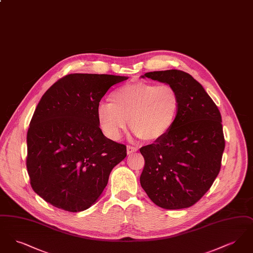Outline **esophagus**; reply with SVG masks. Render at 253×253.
<instances>
[{
	"mask_svg": "<svg viewBox=\"0 0 253 253\" xmlns=\"http://www.w3.org/2000/svg\"><path fill=\"white\" fill-rule=\"evenodd\" d=\"M137 151V148H135V147H132V146H127V154L128 155H131L132 153H134V152H136Z\"/></svg>",
	"mask_w": 253,
	"mask_h": 253,
	"instance_id": "1",
	"label": "esophagus"
}]
</instances>
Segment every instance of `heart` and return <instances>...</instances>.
Here are the masks:
<instances>
[{
    "label": "heart",
    "mask_w": 253,
    "mask_h": 253,
    "mask_svg": "<svg viewBox=\"0 0 253 253\" xmlns=\"http://www.w3.org/2000/svg\"><path fill=\"white\" fill-rule=\"evenodd\" d=\"M109 100L111 103L98 104L96 118L102 132L112 140L121 138L128 120L135 136L158 140L173 127L180 106L172 86L147 83L123 85L110 94Z\"/></svg>",
    "instance_id": "b5f03b06"
}]
</instances>
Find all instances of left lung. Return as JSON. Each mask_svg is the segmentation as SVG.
Returning <instances> with one entry per match:
<instances>
[{
	"instance_id": "1",
	"label": "left lung",
	"mask_w": 253,
	"mask_h": 253,
	"mask_svg": "<svg viewBox=\"0 0 253 253\" xmlns=\"http://www.w3.org/2000/svg\"><path fill=\"white\" fill-rule=\"evenodd\" d=\"M141 78L172 86L180 100L170 131L140 149L145 159L141 187L160 208H189L210 190L220 171L225 149L221 114L203 86L188 73L171 69L146 73Z\"/></svg>"
}]
</instances>
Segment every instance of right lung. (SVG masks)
I'll list each match as a JSON object with an SVG mask.
<instances>
[{"label":"right lung","instance_id":"add662e5","mask_svg":"<svg viewBox=\"0 0 253 253\" xmlns=\"http://www.w3.org/2000/svg\"><path fill=\"white\" fill-rule=\"evenodd\" d=\"M127 77L70 74L42 96L27 132L26 167L33 191L49 204L78 212L95 204L126 146L107 138L96 109Z\"/></svg>","mask_w":253,"mask_h":253}]
</instances>
